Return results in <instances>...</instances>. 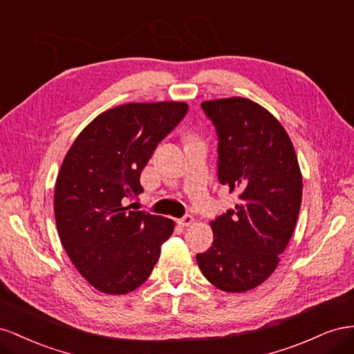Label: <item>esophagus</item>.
I'll return each mask as SVG.
<instances>
[{"instance_id": "esophagus-1", "label": "esophagus", "mask_w": 354, "mask_h": 354, "mask_svg": "<svg viewBox=\"0 0 354 354\" xmlns=\"http://www.w3.org/2000/svg\"><path fill=\"white\" fill-rule=\"evenodd\" d=\"M193 222H194V218L191 216V215H185L184 218L178 219V224L183 225V227H189L191 224H193Z\"/></svg>"}]
</instances>
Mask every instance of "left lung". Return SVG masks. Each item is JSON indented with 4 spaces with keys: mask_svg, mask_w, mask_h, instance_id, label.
Wrapping results in <instances>:
<instances>
[{
    "mask_svg": "<svg viewBox=\"0 0 354 354\" xmlns=\"http://www.w3.org/2000/svg\"><path fill=\"white\" fill-rule=\"evenodd\" d=\"M201 108L219 138L218 180L239 203L210 221L214 243L197 264L212 285L241 294L277 268L298 219L302 175L285 127L264 106L234 96Z\"/></svg>",
    "mask_w": 354,
    "mask_h": 354,
    "instance_id": "1",
    "label": "left lung"
}]
</instances>
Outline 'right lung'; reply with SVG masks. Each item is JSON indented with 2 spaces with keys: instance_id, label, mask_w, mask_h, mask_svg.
I'll list each match as a JSON object with an SVG mask.
<instances>
[{
  "instance_id": "1",
  "label": "right lung",
  "mask_w": 354,
  "mask_h": 354,
  "mask_svg": "<svg viewBox=\"0 0 354 354\" xmlns=\"http://www.w3.org/2000/svg\"><path fill=\"white\" fill-rule=\"evenodd\" d=\"M185 102H132L99 114L60 166L55 218L64 249L90 285L124 295L149 277L175 222L124 206L144 188L140 171L187 114Z\"/></svg>"
}]
</instances>
